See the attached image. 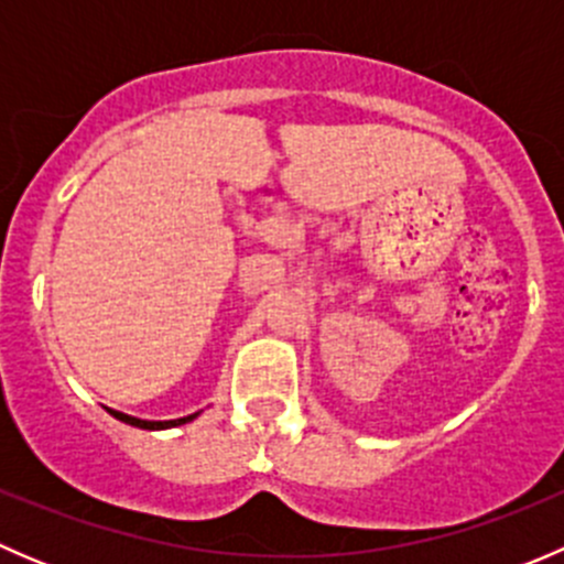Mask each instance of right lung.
I'll return each mask as SVG.
<instances>
[{"mask_svg": "<svg viewBox=\"0 0 564 564\" xmlns=\"http://www.w3.org/2000/svg\"><path fill=\"white\" fill-rule=\"evenodd\" d=\"M108 414L117 420H122V423L135 425V429H144V431L174 429V425H185V423H191V420L198 417V412H196V414H187V417H180V420H141V417H130V414H124V412H117V409H108Z\"/></svg>", "mask_w": 564, "mask_h": 564, "instance_id": "add662e5", "label": "right lung"}]
</instances>
